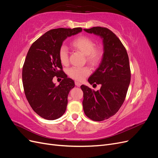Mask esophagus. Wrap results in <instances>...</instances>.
<instances>
[{"label":"esophagus","mask_w":158,"mask_h":158,"mask_svg":"<svg viewBox=\"0 0 158 158\" xmlns=\"http://www.w3.org/2000/svg\"><path fill=\"white\" fill-rule=\"evenodd\" d=\"M75 85H76V86L80 87V85H81V83L79 82H77V81H76V82H75Z\"/></svg>","instance_id":"1"}]
</instances>
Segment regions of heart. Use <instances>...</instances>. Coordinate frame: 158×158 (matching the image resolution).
Listing matches in <instances>:
<instances>
[{
    "label": "heart",
    "instance_id": "heart-1",
    "mask_svg": "<svg viewBox=\"0 0 158 158\" xmlns=\"http://www.w3.org/2000/svg\"><path fill=\"white\" fill-rule=\"evenodd\" d=\"M72 46L85 55L88 63L92 66H97L103 56V50L99 47H95L94 41L85 35L78 36L72 41ZM59 58L60 63L66 65L69 63V51L65 46H61L59 50ZM91 73L89 68L71 67L68 70V74L74 80L81 81Z\"/></svg>",
    "mask_w": 158,
    "mask_h": 158
}]
</instances>
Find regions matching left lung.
Segmentation results:
<instances>
[{
    "label": "left lung",
    "mask_w": 158,
    "mask_h": 158,
    "mask_svg": "<svg viewBox=\"0 0 158 158\" xmlns=\"http://www.w3.org/2000/svg\"><path fill=\"white\" fill-rule=\"evenodd\" d=\"M84 31L103 40L102 62L88 78L90 84H100L101 88L95 92L85 85L80 86L85 114L94 121H102L115 114L125 101L131 75L128 56L120 40L107 28L94 27Z\"/></svg>",
    "instance_id": "obj_1"
}]
</instances>
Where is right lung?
<instances>
[{
    "label": "right lung",
    "instance_id": "right-lung-1",
    "mask_svg": "<svg viewBox=\"0 0 158 158\" xmlns=\"http://www.w3.org/2000/svg\"><path fill=\"white\" fill-rule=\"evenodd\" d=\"M81 27L57 28L46 32L30 47L22 69L24 93L31 107L47 120H55L64 113L73 80L63 70L59 50L68 37L82 31ZM55 76L63 78L59 86Z\"/></svg>",
    "mask_w": 158,
    "mask_h": 158
}]
</instances>
